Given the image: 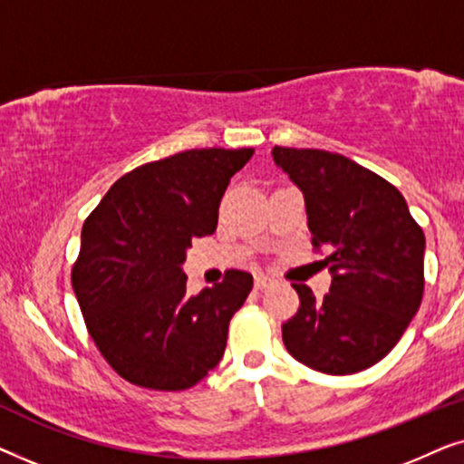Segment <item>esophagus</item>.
<instances>
[{"instance_id": "obj_1", "label": "esophagus", "mask_w": 464, "mask_h": 464, "mask_svg": "<svg viewBox=\"0 0 464 464\" xmlns=\"http://www.w3.org/2000/svg\"><path fill=\"white\" fill-rule=\"evenodd\" d=\"M272 285V278L270 276H264V275H257L256 276V289H266Z\"/></svg>"}]
</instances>
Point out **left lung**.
<instances>
[{
  "label": "left lung",
  "instance_id": "1",
  "mask_svg": "<svg viewBox=\"0 0 464 464\" xmlns=\"http://www.w3.org/2000/svg\"><path fill=\"white\" fill-rule=\"evenodd\" d=\"M306 198L314 251L332 270L316 300L294 283L300 308L283 323L289 354L310 370L346 376L389 354L424 294V232L401 192L351 158L325 150H272Z\"/></svg>",
  "mask_w": 464,
  "mask_h": 464
}]
</instances>
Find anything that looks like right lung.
<instances>
[{
    "label": "right lung",
    "instance_id": "1",
    "mask_svg": "<svg viewBox=\"0 0 464 464\" xmlns=\"http://www.w3.org/2000/svg\"><path fill=\"white\" fill-rule=\"evenodd\" d=\"M251 156V148H208L141 164L86 218L72 285L88 334L126 382L186 391L224 357L253 276L226 270L189 295L181 264L194 238L215 232L221 196Z\"/></svg>",
    "mask_w": 464,
    "mask_h": 464
}]
</instances>
